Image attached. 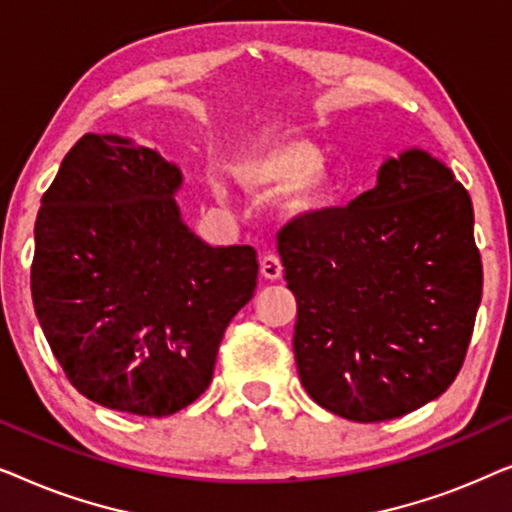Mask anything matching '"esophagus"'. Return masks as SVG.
Wrapping results in <instances>:
<instances>
[{"mask_svg": "<svg viewBox=\"0 0 512 512\" xmlns=\"http://www.w3.org/2000/svg\"><path fill=\"white\" fill-rule=\"evenodd\" d=\"M261 275L265 279H270V282L282 277V261H279L277 254H265L261 258Z\"/></svg>", "mask_w": 512, "mask_h": 512, "instance_id": "esophagus-1", "label": "esophagus"}]
</instances>
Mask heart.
<instances>
[{
	"label": "heart",
	"instance_id": "heart-1",
	"mask_svg": "<svg viewBox=\"0 0 512 512\" xmlns=\"http://www.w3.org/2000/svg\"><path fill=\"white\" fill-rule=\"evenodd\" d=\"M321 160V151L307 139L286 130H265L237 144L223 167L244 193L282 191L277 198L282 221H310L338 198V179ZM212 188L221 193L216 181Z\"/></svg>",
	"mask_w": 512,
	"mask_h": 512
}]
</instances>
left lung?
<instances>
[{"label": "left lung", "mask_w": 512, "mask_h": 512, "mask_svg": "<svg viewBox=\"0 0 512 512\" xmlns=\"http://www.w3.org/2000/svg\"><path fill=\"white\" fill-rule=\"evenodd\" d=\"M298 303L293 352L314 403L387 422L436 401L457 377L482 298L473 202L454 172L410 146L377 184L291 221L277 237Z\"/></svg>", "instance_id": "1"}]
</instances>
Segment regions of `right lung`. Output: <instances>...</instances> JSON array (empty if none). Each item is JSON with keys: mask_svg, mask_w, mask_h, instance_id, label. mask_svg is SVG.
Returning a JSON list of instances; mask_svg holds the SVG:
<instances>
[{"mask_svg": "<svg viewBox=\"0 0 512 512\" xmlns=\"http://www.w3.org/2000/svg\"><path fill=\"white\" fill-rule=\"evenodd\" d=\"M177 163L83 135L34 223L32 300L55 359L109 410L167 417L209 387L226 326L254 296L256 251L181 219Z\"/></svg>", "mask_w": 512, "mask_h": 512, "instance_id": "add662e5", "label": "right lung"}]
</instances>
